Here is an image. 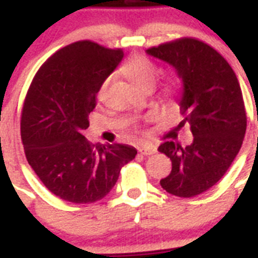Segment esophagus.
<instances>
[{
	"mask_svg": "<svg viewBox=\"0 0 258 258\" xmlns=\"http://www.w3.org/2000/svg\"><path fill=\"white\" fill-rule=\"evenodd\" d=\"M139 152H140V154H143V156H151V154L156 153L157 149L153 145H144V147L139 148Z\"/></svg>",
	"mask_w": 258,
	"mask_h": 258,
	"instance_id": "1",
	"label": "esophagus"
}]
</instances>
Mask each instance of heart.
Segmentation results:
<instances>
[{"label":"heart","mask_w":258,"mask_h":258,"mask_svg":"<svg viewBox=\"0 0 258 258\" xmlns=\"http://www.w3.org/2000/svg\"><path fill=\"white\" fill-rule=\"evenodd\" d=\"M123 71L134 84L145 89L154 84L158 69H157L156 63L152 61L151 58L145 57V55H132L127 59L126 63L123 64ZM110 80L111 76H107L106 79L102 80V83L100 84L97 91L98 100H102L105 97V93H106L107 86H109ZM176 92H178V86L172 80L167 82L163 86V95L166 97L172 98L176 95Z\"/></svg>","instance_id":"obj_1"}]
</instances>
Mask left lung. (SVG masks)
I'll return each instance as SVG.
<instances>
[{
	"label": "left lung",
	"instance_id": "left-lung-1",
	"mask_svg": "<svg viewBox=\"0 0 258 258\" xmlns=\"http://www.w3.org/2000/svg\"><path fill=\"white\" fill-rule=\"evenodd\" d=\"M175 69L183 82L180 113L194 142L185 148L174 142L158 147L171 160V172L161 187L178 197L208 191L222 178L240 151L247 114L234 70L216 49L184 37L147 50Z\"/></svg>",
	"mask_w": 258,
	"mask_h": 258
}]
</instances>
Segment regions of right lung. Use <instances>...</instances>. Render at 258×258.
<instances>
[{"mask_svg":"<svg viewBox=\"0 0 258 258\" xmlns=\"http://www.w3.org/2000/svg\"><path fill=\"white\" fill-rule=\"evenodd\" d=\"M123 58L89 40L55 51L36 73L24 100L21 135L27 161L53 195L74 204L101 200L138 151L126 144H92L83 131L102 80Z\"/></svg>","mask_w":258,"mask_h":258,"instance_id":"1","label":"right lung"}]
</instances>
